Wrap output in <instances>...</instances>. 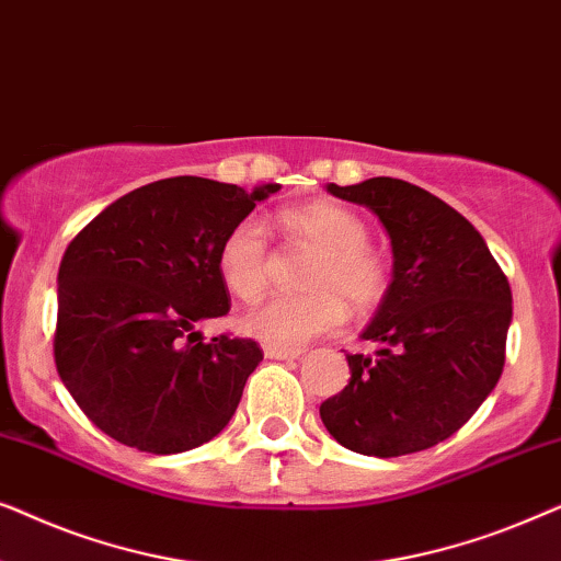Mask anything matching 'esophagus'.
Wrapping results in <instances>:
<instances>
[{"mask_svg": "<svg viewBox=\"0 0 561 561\" xmlns=\"http://www.w3.org/2000/svg\"><path fill=\"white\" fill-rule=\"evenodd\" d=\"M304 352L301 350H280V347H265L267 359H298Z\"/></svg>", "mask_w": 561, "mask_h": 561, "instance_id": "34e87169", "label": "esophagus"}]
</instances>
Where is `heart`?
Listing matches in <instances>:
<instances>
[{
    "label": "heart",
    "mask_w": 561,
    "mask_h": 561,
    "mask_svg": "<svg viewBox=\"0 0 561 561\" xmlns=\"http://www.w3.org/2000/svg\"><path fill=\"white\" fill-rule=\"evenodd\" d=\"M288 240L317 252L306 273V296H273L252 306L240 327L267 347L298 350L321 334L334 332L347 313L367 311L388 288V271L378 252L367 248V225L340 204H309L280 214ZM271 244L257 219H242L221 240L219 278L242 301H252L271 280Z\"/></svg>",
    "instance_id": "heart-1"
}]
</instances>
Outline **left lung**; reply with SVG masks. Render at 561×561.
<instances>
[{
  "mask_svg": "<svg viewBox=\"0 0 561 561\" xmlns=\"http://www.w3.org/2000/svg\"><path fill=\"white\" fill-rule=\"evenodd\" d=\"M327 191L380 219L393 280L359 334L378 352L347 355L352 378L321 403V421L357 455L434 447L497 386L513 319L508 278L462 214L409 181L378 175Z\"/></svg>",
  "mask_w": 561,
  "mask_h": 561,
  "instance_id": "8db88e82",
  "label": "left lung"
}]
</instances>
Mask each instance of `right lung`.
<instances>
[{"label":"right lung","mask_w":561,"mask_h":561,"mask_svg":"<svg viewBox=\"0 0 561 561\" xmlns=\"http://www.w3.org/2000/svg\"><path fill=\"white\" fill-rule=\"evenodd\" d=\"M280 191L175 175L129 191L89 221L58 267L56 367L79 409L127 447L179 455L234 416L263 359L252 340L198 324L225 317L217 255L229 229Z\"/></svg>","instance_id":"add662e5"}]
</instances>
